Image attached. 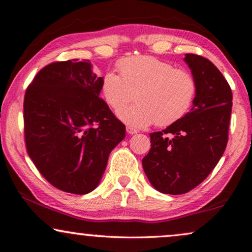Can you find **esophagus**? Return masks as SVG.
Instances as JSON below:
<instances>
[{
    "label": "esophagus",
    "instance_id": "1",
    "mask_svg": "<svg viewBox=\"0 0 252 252\" xmlns=\"http://www.w3.org/2000/svg\"><path fill=\"white\" fill-rule=\"evenodd\" d=\"M126 132L129 134H135V133H138L139 131L134 129V127H132V126H126Z\"/></svg>",
    "mask_w": 252,
    "mask_h": 252
}]
</instances>
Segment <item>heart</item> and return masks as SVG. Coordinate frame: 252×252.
Masks as SVG:
<instances>
[{
	"label": "heart",
	"mask_w": 252,
	"mask_h": 252,
	"mask_svg": "<svg viewBox=\"0 0 252 252\" xmlns=\"http://www.w3.org/2000/svg\"><path fill=\"white\" fill-rule=\"evenodd\" d=\"M117 66L120 74L108 71L102 76L101 92L114 111L130 101L136 92V103L119 112V118L132 127L171 126L192 106L198 88L190 72L150 55L121 59Z\"/></svg>",
	"instance_id": "heart-1"
}]
</instances>
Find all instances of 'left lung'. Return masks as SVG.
Instances as JSON below:
<instances>
[{
    "label": "left lung",
    "instance_id": "1",
    "mask_svg": "<svg viewBox=\"0 0 252 252\" xmlns=\"http://www.w3.org/2000/svg\"><path fill=\"white\" fill-rule=\"evenodd\" d=\"M185 61L198 88L192 109L167 129L150 133L151 149L142 159L149 181L162 193L194 189L215 169L228 143L231 88L208 59L188 53Z\"/></svg>",
    "mask_w": 252,
    "mask_h": 252
}]
</instances>
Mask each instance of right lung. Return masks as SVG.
Listing matches in <instances>:
<instances>
[{"label": "right lung", "instance_id": "add662e5", "mask_svg": "<svg viewBox=\"0 0 252 252\" xmlns=\"http://www.w3.org/2000/svg\"><path fill=\"white\" fill-rule=\"evenodd\" d=\"M91 62L67 60L41 69L24 95L29 157L53 187L74 194L94 190L126 126L99 96Z\"/></svg>", "mask_w": 252, "mask_h": 252}]
</instances>
